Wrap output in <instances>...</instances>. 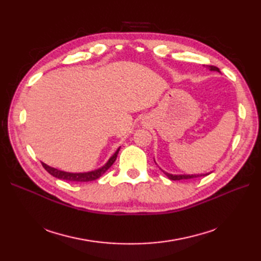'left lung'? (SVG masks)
<instances>
[{
  "label": "left lung",
  "instance_id": "obj_1",
  "mask_svg": "<svg viewBox=\"0 0 261 261\" xmlns=\"http://www.w3.org/2000/svg\"><path fill=\"white\" fill-rule=\"evenodd\" d=\"M209 69L210 70H216V72H220V69L218 68V67H216V66H209ZM162 172L164 173L165 175H167L170 179H172V180H180V179H189V178H196V177H200V176H206V175H208V174H192V175H187V174H178V175H176V174H170V173H167V172H164L163 170H162Z\"/></svg>",
  "mask_w": 261,
  "mask_h": 261
}]
</instances>
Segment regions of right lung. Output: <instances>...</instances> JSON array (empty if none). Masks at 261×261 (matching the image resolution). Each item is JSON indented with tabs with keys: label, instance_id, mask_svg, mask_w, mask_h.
I'll list each match as a JSON object with an SVG mask.
<instances>
[{
	"label": "right lung",
	"instance_id": "1",
	"mask_svg": "<svg viewBox=\"0 0 261 261\" xmlns=\"http://www.w3.org/2000/svg\"><path fill=\"white\" fill-rule=\"evenodd\" d=\"M120 151V148H118L115 153L110 158L109 161L103 165V167L94 170V171H90V172H85V173H69V172H65V171H61L55 168L49 167L45 163L42 162V167L48 171L51 175H53L54 177H58L60 179H64V180H69V181H90V180H94L99 178L101 175H103L105 173L111 168V165L114 163V161L116 160L117 153Z\"/></svg>",
	"mask_w": 261,
	"mask_h": 261
}]
</instances>
